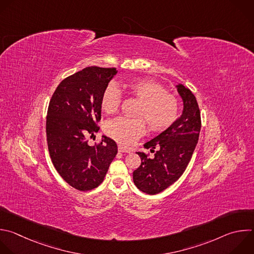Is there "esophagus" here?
<instances>
[{
  "instance_id": "obj_1",
  "label": "esophagus",
  "mask_w": 254,
  "mask_h": 254,
  "mask_svg": "<svg viewBox=\"0 0 254 254\" xmlns=\"http://www.w3.org/2000/svg\"><path fill=\"white\" fill-rule=\"evenodd\" d=\"M119 151H121V152H130V149L126 147V146L119 145Z\"/></svg>"
}]
</instances>
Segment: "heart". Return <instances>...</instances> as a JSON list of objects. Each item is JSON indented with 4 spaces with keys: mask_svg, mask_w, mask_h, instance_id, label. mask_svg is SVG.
I'll return each mask as SVG.
<instances>
[{
    "mask_svg": "<svg viewBox=\"0 0 254 254\" xmlns=\"http://www.w3.org/2000/svg\"><path fill=\"white\" fill-rule=\"evenodd\" d=\"M125 88L133 98L140 101L135 116L128 119L120 117L105 125L106 133L124 145H131L145 130V122L150 130L162 131L178 119L180 104L176 96L166 93L162 84L146 78H134L127 81ZM122 104V93L115 83L105 89L101 106L107 114H115Z\"/></svg>",
    "mask_w": 254,
    "mask_h": 254,
    "instance_id": "obj_1",
    "label": "heart"
}]
</instances>
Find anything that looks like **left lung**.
<instances>
[{
	"label": "left lung",
	"mask_w": 254,
	"mask_h": 254,
	"mask_svg": "<svg viewBox=\"0 0 254 254\" xmlns=\"http://www.w3.org/2000/svg\"><path fill=\"white\" fill-rule=\"evenodd\" d=\"M177 88L184 102L182 116L170 127L143 144L150 152L156 149L153 157L136 152L141 163L132 174L133 183L147 194L161 192L183 176L198 141L201 120L196 99L183 84H178Z\"/></svg>",
	"instance_id": "left-lung-1"
}]
</instances>
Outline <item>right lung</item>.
<instances>
[{"mask_svg": "<svg viewBox=\"0 0 254 254\" xmlns=\"http://www.w3.org/2000/svg\"><path fill=\"white\" fill-rule=\"evenodd\" d=\"M117 72L116 67L83 68L60 82L49 104L46 130L51 159L64 181L80 191L103 183L118 153L116 141L106 135L94 146L87 140L100 129L102 95Z\"/></svg>", "mask_w": 254, "mask_h": 254, "instance_id": "right-lung-1", "label": "right lung"}]
</instances>
